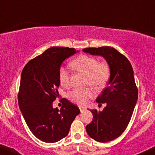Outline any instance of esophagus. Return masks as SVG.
I'll use <instances>...</instances> for the list:
<instances>
[{
	"mask_svg": "<svg viewBox=\"0 0 155 155\" xmlns=\"http://www.w3.org/2000/svg\"><path fill=\"white\" fill-rule=\"evenodd\" d=\"M85 109H86V108L84 107H83V106H79V110H80V111H81V112L84 111Z\"/></svg>",
	"mask_w": 155,
	"mask_h": 155,
	"instance_id": "1",
	"label": "esophagus"
}]
</instances>
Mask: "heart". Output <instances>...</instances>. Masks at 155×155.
I'll return each mask as SVG.
<instances>
[{"label": "heart", "mask_w": 155, "mask_h": 155, "mask_svg": "<svg viewBox=\"0 0 155 155\" xmlns=\"http://www.w3.org/2000/svg\"><path fill=\"white\" fill-rule=\"evenodd\" d=\"M70 66L74 70L85 74L86 85L92 86L97 90H100L105 87L110 78V68L107 63H99L96 58L87 55H81L71 62ZM59 81L64 87L69 85L70 74L66 68H60ZM94 92L92 89H74L69 94L71 101L79 105H84L89 98L92 97Z\"/></svg>", "instance_id": "heart-1"}]
</instances>
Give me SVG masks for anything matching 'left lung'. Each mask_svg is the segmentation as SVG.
<instances>
[{
	"instance_id": "8db88e82",
	"label": "left lung",
	"mask_w": 155,
	"mask_h": 155,
	"mask_svg": "<svg viewBox=\"0 0 155 155\" xmlns=\"http://www.w3.org/2000/svg\"><path fill=\"white\" fill-rule=\"evenodd\" d=\"M83 52L104 58L110 68L107 87L96 99L100 105L106 103V107L101 111L89 110L93 119L86 126L92 139L99 142H108L126 130L137 104L138 89L133 68L129 61L113 48H89Z\"/></svg>"
}]
</instances>
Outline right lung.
Segmentation results:
<instances>
[{
    "label": "right lung",
    "mask_w": 155,
    "mask_h": 155,
    "mask_svg": "<svg viewBox=\"0 0 155 155\" xmlns=\"http://www.w3.org/2000/svg\"><path fill=\"white\" fill-rule=\"evenodd\" d=\"M79 52L74 48L52 47L28 62L21 72L18 106L31 133L44 142L55 143L66 137L80 113L66 99L60 110L53 107L59 95L61 65Z\"/></svg>",
    "instance_id": "add662e5"
}]
</instances>
